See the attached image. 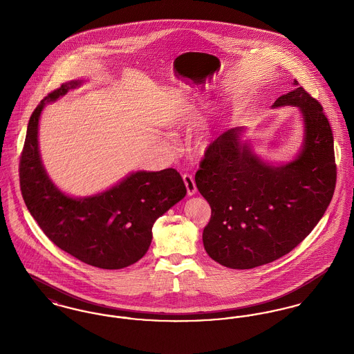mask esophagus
Instances as JSON below:
<instances>
[{
	"label": "esophagus",
	"instance_id": "1",
	"mask_svg": "<svg viewBox=\"0 0 354 354\" xmlns=\"http://www.w3.org/2000/svg\"><path fill=\"white\" fill-rule=\"evenodd\" d=\"M185 187H187V194L188 195H195L196 194V185L194 180V176L191 174H185L183 175Z\"/></svg>",
	"mask_w": 354,
	"mask_h": 354
}]
</instances>
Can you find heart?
<instances>
[{"label":"heart","mask_w":354,"mask_h":354,"mask_svg":"<svg viewBox=\"0 0 354 354\" xmlns=\"http://www.w3.org/2000/svg\"><path fill=\"white\" fill-rule=\"evenodd\" d=\"M207 147V140L205 139H199L198 142H196V149L199 150V151H203L204 149Z\"/></svg>","instance_id":"b5f03b06"}]
</instances>
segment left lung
<instances>
[{
	"label": "left lung",
	"instance_id": "left-lung-1",
	"mask_svg": "<svg viewBox=\"0 0 354 354\" xmlns=\"http://www.w3.org/2000/svg\"><path fill=\"white\" fill-rule=\"evenodd\" d=\"M300 107L305 123L301 153L273 167L240 145V129L220 135L195 174L209 203L203 244L211 259L234 270L274 261L316 227L333 198L337 166L333 134L320 102L304 87L279 97L273 107Z\"/></svg>",
	"mask_w": 354,
	"mask_h": 354
}]
</instances>
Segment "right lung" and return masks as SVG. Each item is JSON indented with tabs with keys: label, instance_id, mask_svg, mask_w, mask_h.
<instances>
[{
	"label": "right lung",
	"instance_id": "1",
	"mask_svg": "<svg viewBox=\"0 0 354 354\" xmlns=\"http://www.w3.org/2000/svg\"><path fill=\"white\" fill-rule=\"evenodd\" d=\"M78 84H62L34 109L19 158L21 194L57 247L88 266L119 270L146 254L153 221L182 201L187 189L175 169L138 171L109 191L84 199L68 198L53 185L39 158L38 120L45 102L55 101Z\"/></svg>",
	"mask_w": 354,
	"mask_h": 354
}]
</instances>
